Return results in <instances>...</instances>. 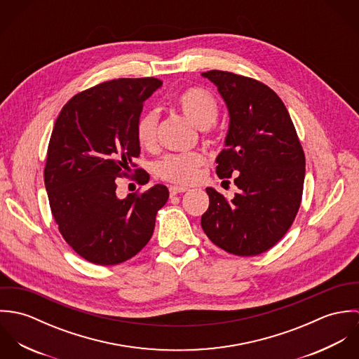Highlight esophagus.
Masks as SVG:
<instances>
[{
  "label": "esophagus",
  "mask_w": 359,
  "mask_h": 359,
  "mask_svg": "<svg viewBox=\"0 0 359 359\" xmlns=\"http://www.w3.org/2000/svg\"><path fill=\"white\" fill-rule=\"evenodd\" d=\"M187 191H188V188H185V187H170V195L171 196H175L178 194H184Z\"/></svg>",
  "instance_id": "obj_1"
}]
</instances>
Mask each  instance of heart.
I'll return each instance as SVG.
<instances>
[{"instance_id":"1","label":"heart","mask_w":359,"mask_h":359,"mask_svg":"<svg viewBox=\"0 0 359 359\" xmlns=\"http://www.w3.org/2000/svg\"><path fill=\"white\" fill-rule=\"evenodd\" d=\"M175 106L199 128H210L215 124L219 114V103L217 98L199 87H192L174 100ZM158 114L154 109L145 110L137 118L135 137L141 147L154 148L156 144ZM205 156L199 152L167 154L154 164V172L158 178L178 184L189 185L199 180Z\"/></svg>"}]
</instances>
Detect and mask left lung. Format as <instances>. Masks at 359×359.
<instances>
[{
	"instance_id": "8db88e82",
	"label": "left lung",
	"mask_w": 359,
	"mask_h": 359,
	"mask_svg": "<svg viewBox=\"0 0 359 359\" xmlns=\"http://www.w3.org/2000/svg\"><path fill=\"white\" fill-rule=\"evenodd\" d=\"M229 110L225 149L217 157L219 178L241 189L232 201L212 188L202 215L208 239L235 256H258L292 226L302 203L306 156L290 114L273 90L232 72L202 73Z\"/></svg>"
}]
</instances>
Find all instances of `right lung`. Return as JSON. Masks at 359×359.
<instances>
[{"label": "right lung", "instance_id": "right-lung-1", "mask_svg": "<svg viewBox=\"0 0 359 359\" xmlns=\"http://www.w3.org/2000/svg\"><path fill=\"white\" fill-rule=\"evenodd\" d=\"M161 84L154 77L104 81L76 94L55 121L44 168L52 215L67 245L93 264L116 265L138 255L168 199L160 184L116 196V180L141 154L137 118ZM134 171L140 185L149 181L145 170Z\"/></svg>", "mask_w": 359, "mask_h": 359}]
</instances>
